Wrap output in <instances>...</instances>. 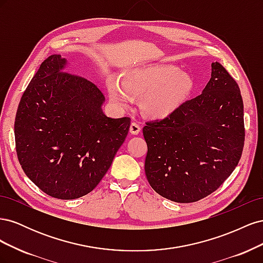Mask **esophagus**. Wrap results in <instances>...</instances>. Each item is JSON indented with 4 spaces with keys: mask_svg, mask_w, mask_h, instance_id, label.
Wrapping results in <instances>:
<instances>
[{
    "mask_svg": "<svg viewBox=\"0 0 263 263\" xmlns=\"http://www.w3.org/2000/svg\"><path fill=\"white\" fill-rule=\"evenodd\" d=\"M129 133L132 135H138L140 133V126L137 123H132L129 127Z\"/></svg>",
    "mask_w": 263,
    "mask_h": 263,
    "instance_id": "34e87169",
    "label": "esophagus"
}]
</instances>
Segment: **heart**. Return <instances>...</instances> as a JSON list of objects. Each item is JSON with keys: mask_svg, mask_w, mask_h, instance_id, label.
Listing matches in <instances>:
<instances>
[{"mask_svg": "<svg viewBox=\"0 0 263 263\" xmlns=\"http://www.w3.org/2000/svg\"><path fill=\"white\" fill-rule=\"evenodd\" d=\"M109 99L121 108L128 107L130 97L140 100L142 114L151 119H165L185 104L195 91L192 76L171 65H148L127 70L121 84L110 81Z\"/></svg>", "mask_w": 263, "mask_h": 263, "instance_id": "1", "label": "heart"}]
</instances>
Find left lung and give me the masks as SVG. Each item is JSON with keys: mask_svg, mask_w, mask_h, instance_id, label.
<instances>
[{"mask_svg": "<svg viewBox=\"0 0 263 263\" xmlns=\"http://www.w3.org/2000/svg\"><path fill=\"white\" fill-rule=\"evenodd\" d=\"M145 172L158 194L192 203L216 191L235 170L243 149L239 86L219 62L202 94L177 113L146 123Z\"/></svg>", "mask_w": 263, "mask_h": 263, "instance_id": "left-lung-1", "label": "left lung"}]
</instances>
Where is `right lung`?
<instances>
[{
    "label": "right lung",
    "mask_w": 263,
    "mask_h": 263,
    "mask_svg": "<svg viewBox=\"0 0 263 263\" xmlns=\"http://www.w3.org/2000/svg\"><path fill=\"white\" fill-rule=\"evenodd\" d=\"M67 59L51 54L21 99L15 118L16 153L43 192L73 200L94 190L128 134L130 118H110L105 98L86 79L65 72Z\"/></svg>",
    "instance_id": "1"
}]
</instances>
